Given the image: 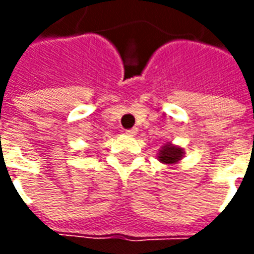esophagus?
I'll return each instance as SVG.
<instances>
[{"label":"esophagus","instance_id":"esophagus-1","mask_svg":"<svg viewBox=\"0 0 254 254\" xmlns=\"http://www.w3.org/2000/svg\"><path fill=\"white\" fill-rule=\"evenodd\" d=\"M138 132L137 127H132V129H127V130H125V133H127V136H130V137H133V136H136Z\"/></svg>","mask_w":254,"mask_h":254}]
</instances>
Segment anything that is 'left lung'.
<instances>
[{
	"label": "left lung",
	"mask_w": 254,
	"mask_h": 254,
	"mask_svg": "<svg viewBox=\"0 0 254 254\" xmlns=\"http://www.w3.org/2000/svg\"><path fill=\"white\" fill-rule=\"evenodd\" d=\"M184 155H185V149L182 147L173 143H165L163 145H160L156 159L159 160L160 163L169 166V169H174L181 162Z\"/></svg>",
	"instance_id": "obj_1"
}]
</instances>
